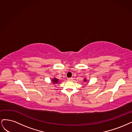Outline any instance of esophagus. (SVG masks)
<instances>
[{
    "label": "esophagus",
    "instance_id": "obj_1",
    "mask_svg": "<svg viewBox=\"0 0 132 132\" xmlns=\"http://www.w3.org/2000/svg\"><path fill=\"white\" fill-rule=\"evenodd\" d=\"M67 80H69V81H72V80H73V78H68Z\"/></svg>",
    "mask_w": 132,
    "mask_h": 132
}]
</instances>
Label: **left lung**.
<instances>
[{
    "instance_id": "8db88e82",
    "label": "left lung",
    "mask_w": 132,
    "mask_h": 132,
    "mask_svg": "<svg viewBox=\"0 0 132 132\" xmlns=\"http://www.w3.org/2000/svg\"><path fill=\"white\" fill-rule=\"evenodd\" d=\"M83 81H84V82H88V80H87V79H86V78H84V79H83Z\"/></svg>"
}]
</instances>
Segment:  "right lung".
I'll return each instance as SVG.
<instances>
[{"label":"right lung","instance_id":"right-lung-1","mask_svg":"<svg viewBox=\"0 0 132 132\" xmlns=\"http://www.w3.org/2000/svg\"><path fill=\"white\" fill-rule=\"evenodd\" d=\"M51 81H52V84H58L60 83V80H59V79L56 78H53L51 80Z\"/></svg>","mask_w":132,"mask_h":132}]
</instances>
